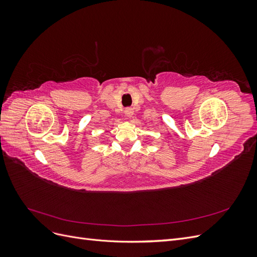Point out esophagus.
I'll return each instance as SVG.
<instances>
[{
    "instance_id": "obj_1",
    "label": "esophagus",
    "mask_w": 257,
    "mask_h": 257,
    "mask_svg": "<svg viewBox=\"0 0 257 257\" xmlns=\"http://www.w3.org/2000/svg\"><path fill=\"white\" fill-rule=\"evenodd\" d=\"M133 113H134V110L132 109V108H127V109H125V115L127 118H131V116L133 115Z\"/></svg>"
}]
</instances>
